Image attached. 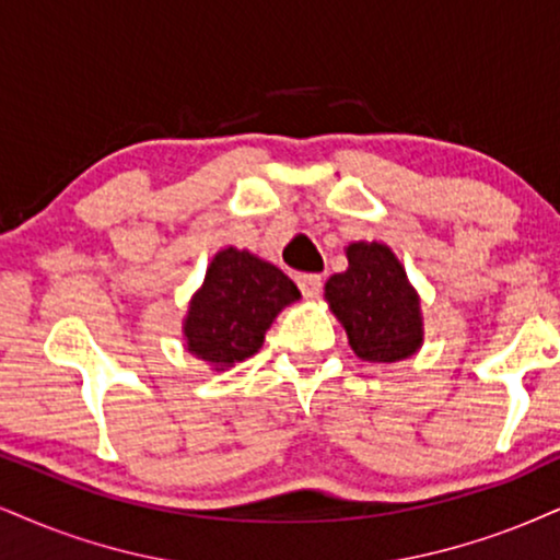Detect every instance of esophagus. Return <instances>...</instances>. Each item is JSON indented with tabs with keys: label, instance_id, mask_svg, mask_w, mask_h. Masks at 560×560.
<instances>
[{
	"label": "esophagus",
	"instance_id": "esophagus-1",
	"mask_svg": "<svg viewBox=\"0 0 560 560\" xmlns=\"http://www.w3.org/2000/svg\"><path fill=\"white\" fill-rule=\"evenodd\" d=\"M295 282H299L301 293L306 295V299H316V295L322 293V278H319V275H299Z\"/></svg>",
	"mask_w": 560,
	"mask_h": 560
}]
</instances>
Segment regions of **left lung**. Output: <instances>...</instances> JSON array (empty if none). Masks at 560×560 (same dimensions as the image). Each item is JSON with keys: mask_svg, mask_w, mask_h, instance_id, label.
Listing matches in <instances>:
<instances>
[{"mask_svg": "<svg viewBox=\"0 0 560 560\" xmlns=\"http://www.w3.org/2000/svg\"><path fill=\"white\" fill-rule=\"evenodd\" d=\"M345 257L348 269L327 280L324 299L353 353L369 363L416 355L423 345L420 295L397 254L378 241H355L345 248Z\"/></svg>", "mask_w": 560, "mask_h": 560, "instance_id": "obj_1", "label": "left lung"}]
</instances>
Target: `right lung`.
<instances>
[{
  "label": "right lung",
  "mask_w": 560,
  "mask_h": 560,
  "mask_svg": "<svg viewBox=\"0 0 560 560\" xmlns=\"http://www.w3.org/2000/svg\"><path fill=\"white\" fill-rule=\"evenodd\" d=\"M299 299L282 269L246 248H220L186 308L184 348L215 371L233 369L257 353L275 316Z\"/></svg>",
  "instance_id": "obj_1"
}]
</instances>
